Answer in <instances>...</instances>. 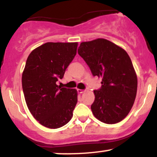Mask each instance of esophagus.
Listing matches in <instances>:
<instances>
[{"label": "esophagus", "instance_id": "1", "mask_svg": "<svg viewBox=\"0 0 157 157\" xmlns=\"http://www.w3.org/2000/svg\"><path fill=\"white\" fill-rule=\"evenodd\" d=\"M77 91H78V93L82 94V93H84L86 91H85V90H82V89H77Z\"/></svg>", "mask_w": 157, "mask_h": 157}]
</instances>
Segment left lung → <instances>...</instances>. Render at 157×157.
I'll use <instances>...</instances> for the list:
<instances>
[{
  "instance_id": "8db88e82",
  "label": "left lung",
  "mask_w": 157,
  "mask_h": 157,
  "mask_svg": "<svg viewBox=\"0 0 157 157\" xmlns=\"http://www.w3.org/2000/svg\"><path fill=\"white\" fill-rule=\"evenodd\" d=\"M78 54L94 76L102 77L91 106L94 116L106 124L122 121L130 112L137 91V76L123 48L106 39L82 42Z\"/></svg>"
}]
</instances>
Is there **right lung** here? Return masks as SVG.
<instances>
[{"label":"right lung","instance_id":"add662e5","mask_svg":"<svg viewBox=\"0 0 157 157\" xmlns=\"http://www.w3.org/2000/svg\"><path fill=\"white\" fill-rule=\"evenodd\" d=\"M77 43L48 42L29 55L22 74V86L27 107L40 124L58 128L73 116L77 102L76 89L62 88V79L77 54Z\"/></svg>","mask_w":157,"mask_h":157}]
</instances>
